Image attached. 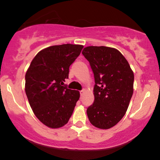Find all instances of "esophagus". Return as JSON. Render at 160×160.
Segmentation results:
<instances>
[{
  "instance_id": "34e87169",
  "label": "esophagus",
  "mask_w": 160,
  "mask_h": 160,
  "mask_svg": "<svg viewBox=\"0 0 160 160\" xmlns=\"http://www.w3.org/2000/svg\"><path fill=\"white\" fill-rule=\"evenodd\" d=\"M84 91H85V90H80V96H82V95H83V93H84Z\"/></svg>"
}]
</instances>
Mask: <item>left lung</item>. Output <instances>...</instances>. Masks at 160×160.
<instances>
[{"instance_id":"obj_1","label":"left lung","mask_w":160,"mask_h":160,"mask_svg":"<svg viewBox=\"0 0 160 160\" xmlns=\"http://www.w3.org/2000/svg\"><path fill=\"white\" fill-rule=\"evenodd\" d=\"M82 53L93 70L94 101L87 113L92 125L110 129L127 112L133 93L134 74L128 61L115 48L87 47Z\"/></svg>"}]
</instances>
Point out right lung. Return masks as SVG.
Here are the masks:
<instances>
[{
	"instance_id": "right-lung-1",
	"label": "right lung",
	"mask_w": 160,
	"mask_h": 160,
	"mask_svg": "<svg viewBox=\"0 0 160 160\" xmlns=\"http://www.w3.org/2000/svg\"><path fill=\"white\" fill-rule=\"evenodd\" d=\"M82 45H55L40 50L25 75V92L38 119L50 128L68 122L80 98L77 90L63 83L69 67L80 55Z\"/></svg>"
}]
</instances>
